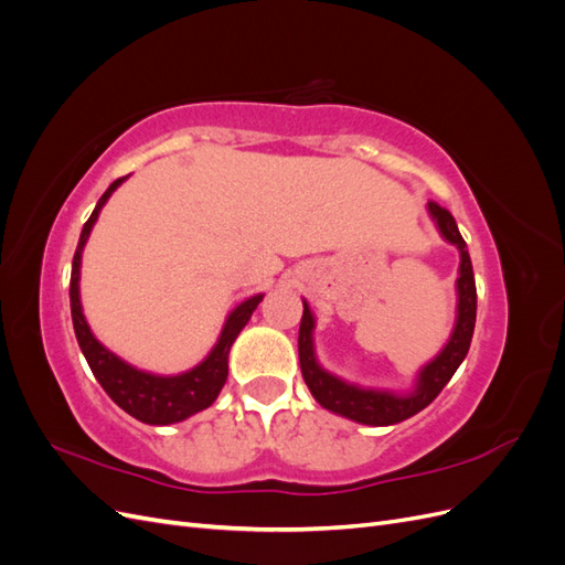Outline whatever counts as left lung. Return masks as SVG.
<instances>
[{"label": "left lung", "mask_w": 565, "mask_h": 565, "mask_svg": "<svg viewBox=\"0 0 565 565\" xmlns=\"http://www.w3.org/2000/svg\"><path fill=\"white\" fill-rule=\"evenodd\" d=\"M429 212L436 218L443 237L450 241L452 245H457L461 254L459 278H457L459 306H457V324L448 347L440 351V355H436V361H431L419 372L417 388L409 393V396H393V393H384V391L355 388L351 384H344L341 380L332 377V374H328L324 370H320V365L313 358V344H311L313 316L303 301V316L299 324V365H301L303 382L311 388L313 398L337 415H344L349 419L372 424V426H388V424H398L407 417H413L438 396L443 386L452 380L455 370L461 365V361H465L469 353L473 324H476V280H473L471 256L467 252L465 237L459 235L455 216L434 200L429 202Z\"/></svg>", "instance_id": "1"}]
</instances>
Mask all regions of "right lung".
I'll use <instances>...</instances> for the list:
<instances>
[{
	"label": "right lung",
	"mask_w": 565,
	"mask_h": 565,
	"mask_svg": "<svg viewBox=\"0 0 565 565\" xmlns=\"http://www.w3.org/2000/svg\"><path fill=\"white\" fill-rule=\"evenodd\" d=\"M125 181L117 179L110 183L108 191L100 195L96 210L87 218V224L82 228L79 243L73 256V273H71V311H73V328L77 344L87 358V363L94 372V377L98 384L104 386L108 396L139 422L146 424H174L185 417H191L200 409L210 407L221 386L226 384L228 377V351L233 347L235 337L241 334V330L247 324L252 311L259 306L264 295H256L247 301H243L237 309L228 316L224 332L218 337V344L214 351L207 355V361L200 363L195 370L179 374V377H156V374H148L127 365L125 361H119L117 355H113L106 347H100L94 339L87 320L82 316V303H79V259H82V249L87 237L92 233V226L96 224L98 212L104 207L106 200L113 195L115 188Z\"/></svg>",
	"instance_id": "1"
}]
</instances>
